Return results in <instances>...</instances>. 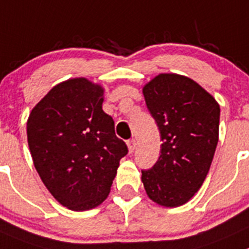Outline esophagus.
<instances>
[{"label":"esophagus","instance_id":"34e87169","mask_svg":"<svg viewBox=\"0 0 249 249\" xmlns=\"http://www.w3.org/2000/svg\"><path fill=\"white\" fill-rule=\"evenodd\" d=\"M127 145H128L129 153H133V151L136 150V146H137L136 139H131V141L127 142Z\"/></svg>","mask_w":249,"mask_h":249}]
</instances>
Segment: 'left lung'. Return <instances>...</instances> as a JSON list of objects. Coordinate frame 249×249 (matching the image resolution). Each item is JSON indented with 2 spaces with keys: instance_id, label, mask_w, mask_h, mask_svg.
<instances>
[{
  "instance_id": "left-lung-1",
  "label": "left lung",
  "mask_w": 249,
  "mask_h": 249,
  "mask_svg": "<svg viewBox=\"0 0 249 249\" xmlns=\"http://www.w3.org/2000/svg\"><path fill=\"white\" fill-rule=\"evenodd\" d=\"M149 112L161 136V154L142 182L153 202L175 208L199 191L219 141L220 106L198 83L161 73L143 88Z\"/></svg>"
}]
</instances>
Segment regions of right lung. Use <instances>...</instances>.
Listing matches in <instances>:
<instances>
[{
	"label": "right lung",
	"mask_w": 249,
	"mask_h": 249,
	"mask_svg": "<svg viewBox=\"0 0 249 249\" xmlns=\"http://www.w3.org/2000/svg\"><path fill=\"white\" fill-rule=\"evenodd\" d=\"M103 101L101 85L73 78L52 88L28 118L35 169L53 198L74 212L107 198L120 160L128 153Z\"/></svg>",
	"instance_id": "add662e5"
}]
</instances>
